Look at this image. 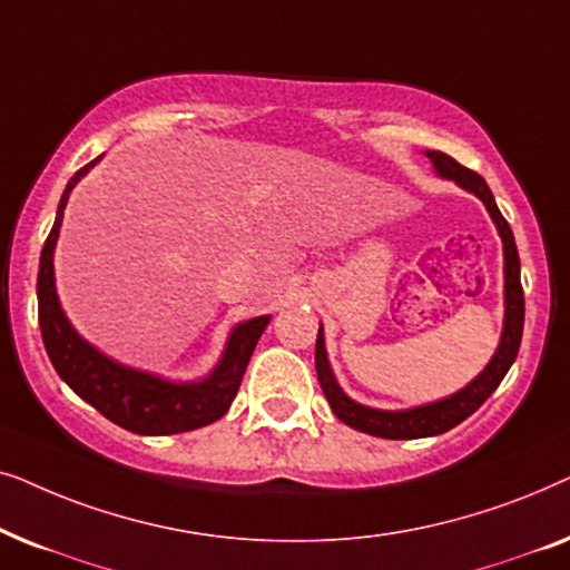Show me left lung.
Masks as SVG:
<instances>
[{
    "mask_svg": "<svg viewBox=\"0 0 570 570\" xmlns=\"http://www.w3.org/2000/svg\"><path fill=\"white\" fill-rule=\"evenodd\" d=\"M425 155L428 160L433 163L435 176L449 178V181L462 186L464 191L474 194V197L485 205L490 220L495 223L498 236H501V244H503V332L493 357H490V363L464 389L443 396V400L417 404V407L376 410V407H368V404L355 402L353 396L342 392V386L337 384V376H334L330 365V357H326L324 330L322 324H318L316 376L332 412L342 420V423L355 428V431L379 435V439H392V441L441 435L462 423V420L470 417L472 412L495 392L505 373H509L513 361H517L519 345H521V330H524V291H521L517 240H513L509 223H505V217L495 205L493 191L488 189L485 178L478 176L470 168L459 166V163L454 158H449L446 153L425 150Z\"/></svg>",
    "mask_w": 570,
    "mask_h": 570,
    "instance_id": "8db88e82",
    "label": "left lung"
}]
</instances>
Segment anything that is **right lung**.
Segmentation results:
<instances>
[{
  "mask_svg": "<svg viewBox=\"0 0 570 570\" xmlns=\"http://www.w3.org/2000/svg\"><path fill=\"white\" fill-rule=\"evenodd\" d=\"M100 158L88 163L69 178L59 199L57 220H53V228L41 252L36 291L38 324H41L46 353H49L51 365L57 368L61 381L111 423L139 435L197 431V428L215 423L228 412L230 402L238 394L246 365L252 361L256 342L267 330L272 316H254L233 326L220 361L205 379L197 381H170L158 376V373L131 368V365L114 361V357L100 353L96 345H90L88 340H82L61 308L57 277H53V248H57L69 194Z\"/></svg>",
  "mask_w": 570,
  "mask_h": 570,
  "instance_id": "right-lung-1",
  "label": "right lung"
}]
</instances>
